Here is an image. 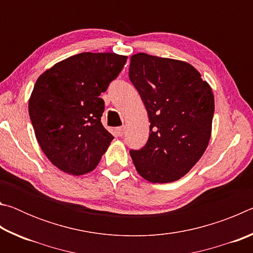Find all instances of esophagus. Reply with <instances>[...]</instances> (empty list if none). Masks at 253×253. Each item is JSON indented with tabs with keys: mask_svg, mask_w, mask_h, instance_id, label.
I'll return each instance as SVG.
<instances>
[{
	"mask_svg": "<svg viewBox=\"0 0 253 253\" xmlns=\"http://www.w3.org/2000/svg\"><path fill=\"white\" fill-rule=\"evenodd\" d=\"M115 132H116V135L118 137H122L124 135V132H125V127H118L115 129Z\"/></svg>",
	"mask_w": 253,
	"mask_h": 253,
	"instance_id": "obj_1",
	"label": "esophagus"
}]
</instances>
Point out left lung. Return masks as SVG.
<instances>
[{"mask_svg": "<svg viewBox=\"0 0 253 253\" xmlns=\"http://www.w3.org/2000/svg\"><path fill=\"white\" fill-rule=\"evenodd\" d=\"M129 79L151 123L146 145L129 152L136 170L152 183L177 181L199 162L211 138V85L188 62L147 53L131 55Z\"/></svg>", "mask_w": 253, "mask_h": 253, "instance_id": "1", "label": "left lung"}]
</instances>
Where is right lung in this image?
<instances>
[{"mask_svg":"<svg viewBox=\"0 0 253 253\" xmlns=\"http://www.w3.org/2000/svg\"><path fill=\"white\" fill-rule=\"evenodd\" d=\"M127 55L83 52L57 62L38 78L29 114L42 152L67 174L97 168L114 136L102 126L100 98L125 66Z\"/></svg>","mask_w":253,"mask_h":253,"instance_id":"right-lung-1","label":"right lung"}]
</instances>
